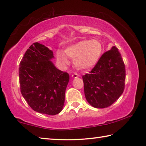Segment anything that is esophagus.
Returning a JSON list of instances; mask_svg holds the SVG:
<instances>
[{"instance_id":"34e87169","label":"esophagus","mask_w":146,"mask_h":146,"mask_svg":"<svg viewBox=\"0 0 146 146\" xmlns=\"http://www.w3.org/2000/svg\"><path fill=\"white\" fill-rule=\"evenodd\" d=\"M71 76H72V77L74 78H78V76H79V75L76 73H74L72 74V75H71Z\"/></svg>"}]
</instances>
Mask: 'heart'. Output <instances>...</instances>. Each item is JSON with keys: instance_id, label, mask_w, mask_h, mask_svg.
Masks as SVG:
<instances>
[{"instance_id": "heart-1", "label": "heart", "mask_w": 146, "mask_h": 146, "mask_svg": "<svg viewBox=\"0 0 146 146\" xmlns=\"http://www.w3.org/2000/svg\"><path fill=\"white\" fill-rule=\"evenodd\" d=\"M102 44L98 40H86L78 42L66 49L68 57L74 60V64L79 69L86 70L93 67L99 60L102 52ZM65 54L58 52L57 59L64 64L69 63Z\"/></svg>"}]
</instances>
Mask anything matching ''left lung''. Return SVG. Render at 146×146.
Masks as SVG:
<instances>
[{
  "label": "left lung",
  "mask_w": 146,
  "mask_h": 146,
  "mask_svg": "<svg viewBox=\"0 0 146 146\" xmlns=\"http://www.w3.org/2000/svg\"><path fill=\"white\" fill-rule=\"evenodd\" d=\"M86 100L96 108L112 105L124 90L125 64L117 47L101 56L90 73L82 76Z\"/></svg>",
  "instance_id": "obj_1"
}]
</instances>
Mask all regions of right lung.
Masks as SVG:
<instances>
[{
	"mask_svg": "<svg viewBox=\"0 0 146 146\" xmlns=\"http://www.w3.org/2000/svg\"><path fill=\"white\" fill-rule=\"evenodd\" d=\"M53 51L40 43L29 46L19 68L21 91L32 110L55 115L62 110L70 80L67 72L58 70L50 60Z\"/></svg>",
	"mask_w": 146,
	"mask_h": 146,
	"instance_id": "right-lung-1",
	"label": "right lung"
}]
</instances>
